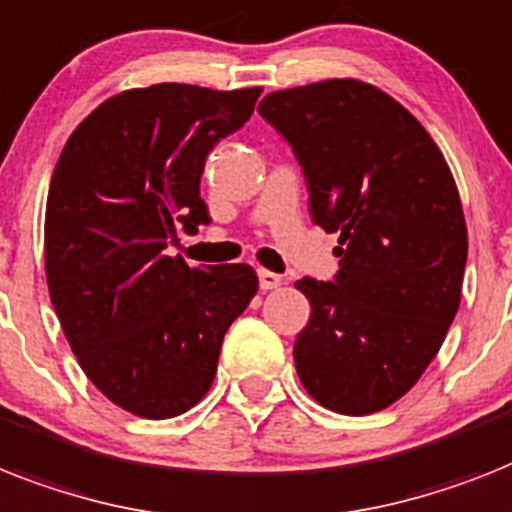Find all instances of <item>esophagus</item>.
<instances>
[{
  "mask_svg": "<svg viewBox=\"0 0 512 512\" xmlns=\"http://www.w3.org/2000/svg\"><path fill=\"white\" fill-rule=\"evenodd\" d=\"M282 285L280 274L269 272V269H259V287L261 290H274V287Z\"/></svg>",
  "mask_w": 512,
  "mask_h": 512,
  "instance_id": "obj_1",
  "label": "esophagus"
}]
</instances>
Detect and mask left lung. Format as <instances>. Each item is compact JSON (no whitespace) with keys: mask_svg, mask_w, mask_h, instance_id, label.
Returning a JSON list of instances; mask_svg holds the SVG:
<instances>
[{"mask_svg":"<svg viewBox=\"0 0 512 512\" xmlns=\"http://www.w3.org/2000/svg\"><path fill=\"white\" fill-rule=\"evenodd\" d=\"M259 114L301 164L316 225L340 235L335 280L295 282L311 303L298 377L329 411H382L458 314L468 232L450 167L408 109L361 80L274 91Z\"/></svg>","mask_w":512,"mask_h":512,"instance_id":"left-lung-1","label":"left lung"}]
</instances>
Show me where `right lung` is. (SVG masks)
I'll return each mask as SVG.
<instances>
[{
  "instance_id": "right-lung-1",
  "label": "right lung",
  "mask_w": 512,
  "mask_h": 512,
  "mask_svg": "<svg viewBox=\"0 0 512 512\" xmlns=\"http://www.w3.org/2000/svg\"><path fill=\"white\" fill-rule=\"evenodd\" d=\"M261 88H133L80 122L54 167L44 259L80 369L114 405L180 416L204 398L230 324L259 290L248 264L188 266L177 230L209 225V151L253 114Z\"/></svg>"
}]
</instances>
